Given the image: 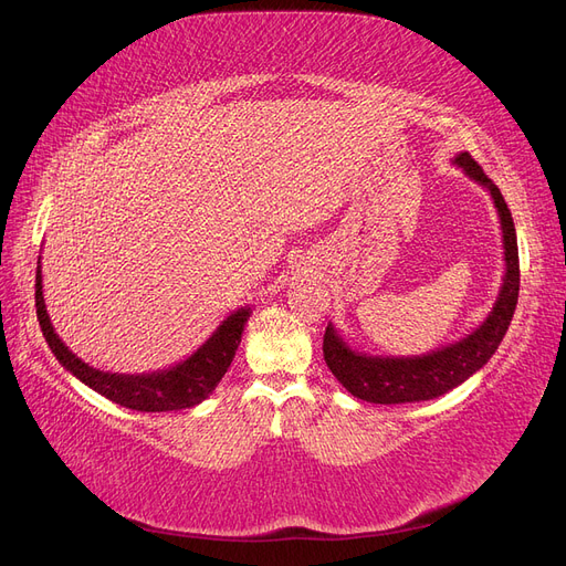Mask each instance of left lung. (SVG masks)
<instances>
[{"mask_svg": "<svg viewBox=\"0 0 566 566\" xmlns=\"http://www.w3.org/2000/svg\"><path fill=\"white\" fill-rule=\"evenodd\" d=\"M452 165L462 167L469 179L488 188L494 200L501 223V238H504V282H501L490 315L469 336L427 354H415V357H380V354L359 352L345 343L336 326L328 324L324 333L326 366L336 375L338 382L361 401L394 406L429 401L436 399V396L448 394L450 389L467 382L475 370L490 361L511 326L520 291L517 238L511 209L496 184L467 151L457 154Z\"/></svg>", "mask_w": 566, "mask_h": 566, "instance_id": "left-lung-1", "label": "left lung"}]
</instances>
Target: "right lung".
<instances>
[{
	"label": "right lung",
	"instance_id": "1",
	"mask_svg": "<svg viewBox=\"0 0 566 566\" xmlns=\"http://www.w3.org/2000/svg\"><path fill=\"white\" fill-rule=\"evenodd\" d=\"M34 286H36V294H34L36 319L51 352L55 354V359L65 366L76 380L88 385L93 391L107 396L109 401L123 408L139 410V412L184 410V408H193L202 403L221 382L230 361L235 359L244 324L251 315L249 305L230 312V315L219 324V328L191 354V357L170 368L139 373V375H125V373H109V370L88 366L60 340L44 303V286H41V256H39Z\"/></svg>",
	"mask_w": 566,
	"mask_h": 566
}]
</instances>
